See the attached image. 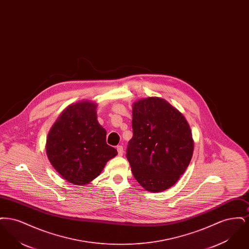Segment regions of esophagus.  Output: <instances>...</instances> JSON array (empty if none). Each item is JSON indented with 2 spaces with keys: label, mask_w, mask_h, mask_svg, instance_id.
Here are the masks:
<instances>
[{
  "label": "esophagus",
  "mask_w": 249,
  "mask_h": 249,
  "mask_svg": "<svg viewBox=\"0 0 249 249\" xmlns=\"http://www.w3.org/2000/svg\"><path fill=\"white\" fill-rule=\"evenodd\" d=\"M117 150H118V155L119 156H122L124 153V149H123V146L122 145H118L117 146Z\"/></svg>",
  "instance_id": "obj_1"
}]
</instances>
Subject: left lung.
Instances as JSON below:
<instances>
[{
	"instance_id": "left-lung-1",
	"label": "left lung",
	"mask_w": 249,
	"mask_h": 249,
	"mask_svg": "<svg viewBox=\"0 0 249 249\" xmlns=\"http://www.w3.org/2000/svg\"><path fill=\"white\" fill-rule=\"evenodd\" d=\"M132 131L126 157L137 182L151 192L175 185L193 153L184 116L161 98L142 99L133 105Z\"/></svg>"
}]
</instances>
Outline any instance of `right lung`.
I'll list each match as a JSON object with an SVG mask.
<instances>
[{"mask_svg":"<svg viewBox=\"0 0 249 249\" xmlns=\"http://www.w3.org/2000/svg\"><path fill=\"white\" fill-rule=\"evenodd\" d=\"M96 105L82 102L67 107L49 131L47 154L59 175L74 185L97 178L118 151L107 143V130L97 121Z\"/></svg>","mask_w":249,"mask_h":249,"instance_id":"right-lung-1","label":"right lung"}]
</instances>
